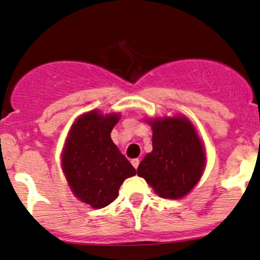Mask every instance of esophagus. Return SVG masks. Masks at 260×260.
Wrapping results in <instances>:
<instances>
[{
  "label": "esophagus",
  "mask_w": 260,
  "mask_h": 260,
  "mask_svg": "<svg viewBox=\"0 0 260 260\" xmlns=\"http://www.w3.org/2000/svg\"><path fill=\"white\" fill-rule=\"evenodd\" d=\"M131 165L134 166V168H138L139 167V165H140V159L139 158H134V159H131Z\"/></svg>",
  "instance_id": "esophagus-1"
}]
</instances>
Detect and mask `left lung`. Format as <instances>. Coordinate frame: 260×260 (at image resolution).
Listing matches in <instances>:
<instances>
[{
  "instance_id": "1",
  "label": "left lung",
  "mask_w": 260,
  "mask_h": 260,
  "mask_svg": "<svg viewBox=\"0 0 260 260\" xmlns=\"http://www.w3.org/2000/svg\"><path fill=\"white\" fill-rule=\"evenodd\" d=\"M152 152L138 168L154 193L165 199H180L199 182L205 166L203 145L190 121L184 116L150 121Z\"/></svg>"
}]
</instances>
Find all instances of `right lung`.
<instances>
[{
	"label": "right lung",
	"mask_w": 260,
	"mask_h": 260,
	"mask_svg": "<svg viewBox=\"0 0 260 260\" xmlns=\"http://www.w3.org/2000/svg\"><path fill=\"white\" fill-rule=\"evenodd\" d=\"M118 120V114L87 113L76 120L63 148L67 182L78 199L94 209L113 203L122 182L136 174L110 139Z\"/></svg>",
	"instance_id": "right-lung-1"
}]
</instances>
